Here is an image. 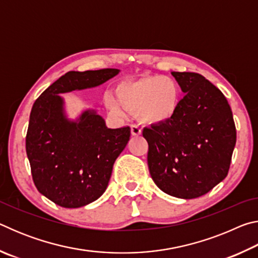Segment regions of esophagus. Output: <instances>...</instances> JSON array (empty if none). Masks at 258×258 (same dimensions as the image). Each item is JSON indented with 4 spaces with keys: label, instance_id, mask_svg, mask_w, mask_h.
Returning a JSON list of instances; mask_svg holds the SVG:
<instances>
[{
    "label": "esophagus",
    "instance_id": "34e87169",
    "mask_svg": "<svg viewBox=\"0 0 258 258\" xmlns=\"http://www.w3.org/2000/svg\"><path fill=\"white\" fill-rule=\"evenodd\" d=\"M131 134H132V137H139V135H141V128L138 125H132L131 126Z\"/></svg>",
    "mask_w": 258,
    "mask_h": 258
}]
</instances>
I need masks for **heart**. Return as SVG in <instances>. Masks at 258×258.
Masks as SVG:
<instances>
[{
    "mask_svg": "<svg viewBox=\"0 0 258 258\" xmlns=\"http://www.w3.org/2000/svg\"><path fill=\"white\" fill-rule=\"evenodd\" d=\"M181 87L172 77L152 75L120 82L116 95L104 94L106 107L123 116L124 108L137 112L138 118L148 125L167 123L180 108Z\"/></svg>",
    "mask_w": 258,
    "mask_h": 258,
    "instance_id": "heart-1",
    "label": "heart"
}]
</instances>
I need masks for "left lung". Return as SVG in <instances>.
<instances>
[{"mask_svg": "<svg viewBox=\"0 0 258 258\" xmlns=\"http://www.w3.org/2000/svg\"><path fill=\"white\" fill-rule=\"evenodd\" d=\"M184 98L174 118L145 127L156 185L181 199L204 196L228 175L237 141L228 100L197 73L172 72Z\"/></svg>", "mask_w": 258, "mask_h": 258, "instance_id": "obj_1", "label": "left lung"}]
</instances>
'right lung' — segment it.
<instances>
[{
  "mask_svg": "<svg viewBox=\"0 0 258 258\" xmlns=\"http://www.w3.org/2000/svg\"><path fill=\"white\" fill-rule=\"evenodd\" d=\"M119 72H68L33 104L26 137L33 180L40 194L61 207H83L101 197L131 135L130 127L108 128L95 109L69 118L61 94L97 87Z\"/></svg>",
  "mask_w": 258,
  "mask_h": 258,
  "instance_id": "right-lung-1",
  "label": "right lung"
}]
</instances>
